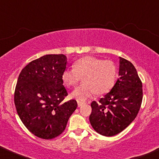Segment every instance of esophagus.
I'll return each instance as SVG.
<instances>
[{"label":"esophagus","instance_id":"1","mask_svg":"<svg viewBox=\"0 0 159 159\" xmlns=\"http://www.w3.org/2000/svg\"><path fill=\"white\" fill-rule=\"evenodd\" d=\"M85 102H81V101H79V100H77V105H78V107H81L82 105H85Z\"/></svg>","mask_w":159,"mask_h":159}]
</instances>
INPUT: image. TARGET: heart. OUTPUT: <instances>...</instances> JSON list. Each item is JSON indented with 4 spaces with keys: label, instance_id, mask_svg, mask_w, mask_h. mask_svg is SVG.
I'll return each instance as SVG.
<instances>
[{
    "label": "heart",
    "instance_id": "heart-1",
    "mask_svg": "<svg viewBox=\"0 0 159 159\" xmlns=\"http://www.w3.org/2000/svg\"><path fill=\"white\" fill-rule=\"evenodd\" d=\"M62 80L68 87L75 86L83 77L84 83L74 90L72 97L85 101L98 94L111 91L116 77V67L111 60L85 57L74 62V68H66L62 73Z\"/></svg>",
    "mask_w": 159,
    "mask_h": 159
}]
</instances>
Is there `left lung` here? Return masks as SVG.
I'll use <instances>...</instances> for the list:
<instances>
[{"label":"left lung","mask_w":159,"mask_h":159,"mask_svg":"<svg viewBox=\"0 0 159 159\" xmlns=\"http://www.w3.org/2000/svg\"><path fill=\"white\" fill-rule=\"evenodd\" d=\"M142 83L130 61L119 57V79L109 93L92 102L89 120L98 134L113 136L134 120L142 102Z\"/></svg>","instance_id":"1"}]
</instances>
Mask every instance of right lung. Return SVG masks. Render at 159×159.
I'll list each match as a JSON object with an SVG mask.
<instances>
[{
  "label": "right lung",
  "instance_id": "obj_1",
  "mask_svg": "<svg viewBox=\"0 0 159 159\" xmlns=\"http://www.w3.org/2000/svg\"><path fill=\"white\" fill-rule=\"evenodd\" d=\"M67 57L46 54L21 70L15 91L17 114L28 130L44 139L58 136L77 107L74 99L62 102L68 95L62 80Z\"/></svg>",
  "mask_w": 159,
  "mask_h": 159
}]
</instances>
